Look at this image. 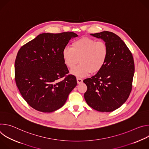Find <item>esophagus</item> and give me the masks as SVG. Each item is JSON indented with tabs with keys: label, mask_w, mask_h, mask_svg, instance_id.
<instances>
[{
	"label": "esophagus",
	"mask_w": 149,
	"mask_h": 149,
	"mask_svg": "<svg viewBox=\"0 0 149 149\" xmlns=\"http://www.w3.org/2000/svg\"><path fill=\"white\" fill-rule=\"evenodd\" d=\"M77 83L79 84L82 82V79L80 78H77Z\"/></svg>",
	"instance_id": "esophagus-1"
}]
</instances>
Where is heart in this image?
I'll return each instance as SVG.
<instances>
[{"label": "heart", "mask_w": 149, "mask_h": 149, "mask_svg": "<svg viewBox=\"0 0 149 149\" xmlns=\"http://www.w3.org/2000/svg\"><path fill=\"white\" fill-rule=\"evenodd\" d=\"M109 49L102 40H97L88 37H82L74 40L71 48L66 47L62 52L65 66L72 70L78 63L80 64L71 71V74L84 77L91 72L100 71L107 61Z\"/></svg>", "instance_id": "obj_1"}]
</instances>
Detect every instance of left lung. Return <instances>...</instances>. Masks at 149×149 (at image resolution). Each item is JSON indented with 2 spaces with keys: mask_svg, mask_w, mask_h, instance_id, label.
<instances>
[{
  "mask_svg": "<svg viewBox=\"0 0 149 149\" xmlns=\"http://www.w3.org/2000/svg\"><path fill=\"white\" fill-rule=\"evenodd\" d=\"M91 35L105 42L109 55L102 69L91 78L83 81L87 86L84 98L93 109L111 112L121 107L132 91L134 73L133 57L116 34L103 31Z\"/></svg>",
  "mask_w": 149,
  "mask_h": 149,
  "instance_id": "8db88e82",
  "label": "left lung"
}]
</instances>
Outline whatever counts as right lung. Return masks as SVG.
Wrapping results in <instances>:
<instances>
[{"instance_id":"1","label":"right lung","mask_w":149,"mask_h":149,"mask_svg":"<svg viewBox=\"0 0 149 149\" xmlns=\"http://www.w3.org/2000/svg\"><path fill=\"white\" fill-rule=\"evenodd\" d=\"M77 36L72 32L44 33L19 50L15 62L16 86L35 110L44 113L58 110L76 87V77L67 75L69 71L62 52L69 40Z\"/></svg>"}]
</instances>
